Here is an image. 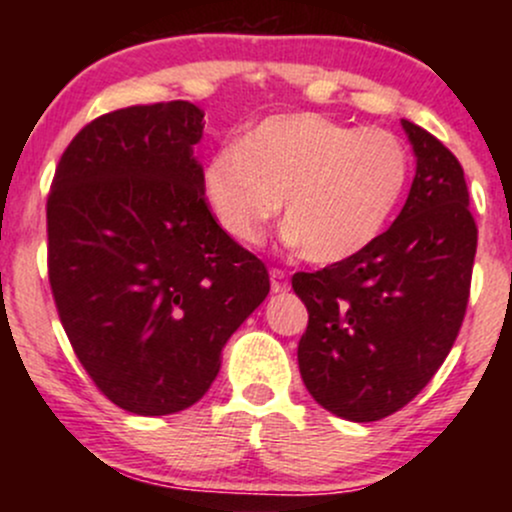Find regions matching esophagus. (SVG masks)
<instances>
[{
	"label": "esophagus",
	"mask_w": 512,
	"mask_h": 512,
	"mask_svg": "<svg viewBox=\"0 0 512 512\" xmlns=\"http://www.w3.org/2000/svg\"><path fill=\"white\" fill-rule=\"evenodd\" d=\"M269 276H272V291L281 293V291H289V274L284 269H269Z\"/></svg>",
	"instance_id": "obj_1"
}]
</instances>
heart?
Returning a JSON list of instances; mask_svg holds the SVG:
<instances>
[{"label": "heart", "mask_w": 512, "mask_h": 512, "mask_svg": "<svg viewBox=\"0 0 512 512\" xmlns=\"http://www.w3.org/2000/svg\"><path fill=\"white\" fill-rule=\"evenodd\" d=\"M411 156L390 129L322 113L264 117L204 166V197L223 231L260 243L284 199L286 238L315 264L373 245L407 192Z\"/></svg>", "instance_id": "b5f03b06"}]
</instances>
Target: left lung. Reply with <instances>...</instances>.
<instances>
[{
    "instance_id": "1",
    "label": "left lung",
    "mask_w": 512,
    "mask_h": 512,
    "mask_svg": "<svg viewBox=\"0 0 512 512\" xmlns=\"http://www.w3.org/2000/svg\"><path fill=\"white\" fill-rule=\"evenodd\" d=\"M416 175L399 216L344 262L293 274L308 308L298 368L320 407L380 421L431 383L467 313L477 221L455 154L402 120Z\"/></svg>"
}]
</instances>
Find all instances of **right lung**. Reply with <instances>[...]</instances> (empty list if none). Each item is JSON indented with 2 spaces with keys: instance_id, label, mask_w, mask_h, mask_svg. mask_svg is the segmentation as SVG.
<instances>
[{
  "instance_id": "obj_1",
  "label": "right lung",
  "mask_w": 512,
  "mask_h": 512,
  "mask_svg": "<svg viewBox=\"0 0 512 512\" xmlns=\"http://www.w3.org/2000/svg\"><path fill=\"white\" fill-rule=\"evenodd\" d=\"M202 129L190 101L105 113L64 149L48 195L57 315L88 378L139 416L199 402L269 293L264 262L204 197Z\"/></svg>"
}]
</instances>
